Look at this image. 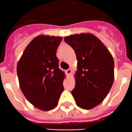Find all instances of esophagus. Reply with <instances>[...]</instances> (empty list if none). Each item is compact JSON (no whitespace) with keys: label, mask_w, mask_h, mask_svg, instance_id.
I'll list each match as a JSON object with an SVG mask.
<instances>
[{"label":"esophagus","mask_w":132,"mask_h":132,"mask_svg":"<svg viewBox=\"0 0 132 132\" xmlns=\"http://www.w3.org/2000/svg\"><path fill=\"white\" fill-rule=\"evenodd\" d=\"M66 74H67L68 76H70L71 73H72V69H68V70H67L66 71Z\"/></svg>","instance_id":"34e87169"}]
</instances>
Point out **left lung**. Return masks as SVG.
I'll return each instance as SVG.
<instances>
[{"mask_svg": "<svg viewBox=\"0 0 132 132\" xmlns=\"http://www.w3.org/2000/svg\"><path fill=\"white\" fill-rule=\"evenodd\" d=\"M64 40L74 50L78 60L72 94L78 106L89 110L101 103L112 87L113 57L101 41L90 33L74 34Z\"/></svg>", "mask_w": 132, "mask_h": 132, "instance_id": "1", "label": "left lung"}]
</instances>
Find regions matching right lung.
Returning a JSON list of instances; mask_svg holds the SVG:
<instances>
[{"instance_id": "obj_1", "label": "right lung", "mask_w": 132, "mask_h": 132, "mask_svg": "<svg viewBox=\"0 0 132 132\" xmlns=\"http://www.w3.org/2000/svg\"><path fill=\"white\" fill-rule=\"evenodd\" d=\"M62 37L40 35L25 48L17 64L19 84L28 101L48 111L56 106L66 75L59 68L56 51Z\"/></svg>"}]
</instances>
